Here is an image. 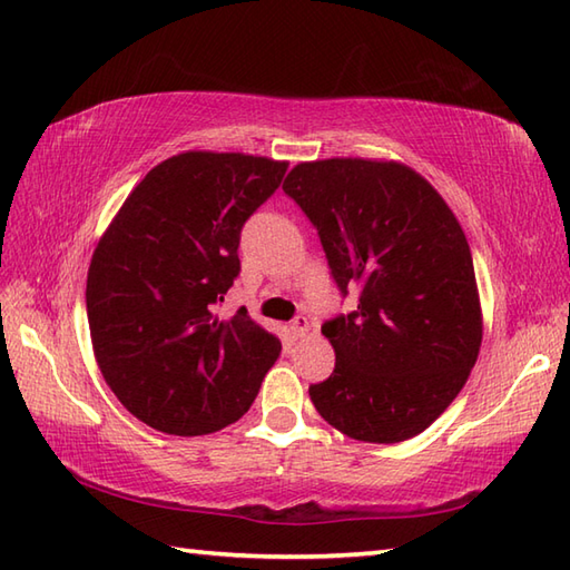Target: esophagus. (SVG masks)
I'll use <instances>...</instances> for the list:
<instances>
[{
    "label": "esophagus",
    "instance_id": "34e87169",
    "mask_svg": "<svg viewBox=\"0 0 570 570\" xmlns=\"http://www.w3.org/2000/svg\"><path fill=\"white\" fill-rule=\"evenodd\" d=\"M311 328V321L306 316H296L292 323H288V331L294 333V337L306 335V331Z\"/></svg>",
    "mask_w": 570,
    "mask_h": 570
}]
</instances>
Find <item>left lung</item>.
I'll return each instance as SVG.
<instances>
[{
  "instance_id": "obj_1",
  "label": "left lung",
  "mask_w": 570,
  "mask_h": 570,
  "mask_svg": "<svg viewBox=\"0 0 570 570\" xmlns=\"http://www.w3.org/2000/svg\"><path fill=\"white\" fill-rule=\"evenodd\" d=\"M318 229L335 286L357 308L323 323L318 414L355 441L399 443L439 419L475 365L482 318L468 239L445 200L394 161L298 164L284 180Z\"/></svg>"
}]
</instances>
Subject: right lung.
Segmentation results:
<instances>
[{"mask_svg":"<svg viewBox=\"0 0 570 570\" xmlns=\"http://www.w3.org/2000/svg\"><path fill=\"white\" fill-rule=\"evenodd\" d=\"M286 161L186 151L129 193L92 254L88 323L105 382L129 414L171 435L225 429L252 406L282 343L215 306L239 276V235Z\"/></svg>","mask_w":570,"mask_h":570,"instance_id":"1","label":"right lung"}]
</instances>
